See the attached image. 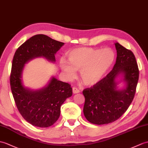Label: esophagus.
I'll return each instance as SVG.
<instances>
[{
	"label": "esophagus",
	"instance_id": "esophagus-1",
	"mask_svg": "<svg viewBox=\"0 0 148 148\" xmlns=\"http://www.w3.org/2000/svg\"><path fill=\"white\" fill-rule=\"evenodd\" d=\"M73 92L74 94H76V93H79V92H80V91L77 88L73 87Z\"/></svg>",
	"mask_w": 148,
	"mask_h": 148
}]
</instances>
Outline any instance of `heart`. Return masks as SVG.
Wrapping results in <instances>:
<instances>
[{"label": "heart", "mask_w": 148, "mask_h": 148, "mask_svg": "<svg viewBox=\"0 0 148 148\" xmlns=\"http://www.w3.org/2000/svg\"><path fill=\"white\" fill-rule=\"evenodd\" d=\"M68 61L62 58L59 62L66 77L72 80L80 69V78L86 86H93L100 81L112 67L115 54L110 48L103 49L79 47L67 53Z\"/></svg>", "instance_id": "heart-1"}]
</instances>
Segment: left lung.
Listing matches in <instances>:
<instances>
[{"label":"left lung","mask_w":148,"mask_h":148,"mask_svg":"<svg viewBox=\"0 0 148 148\" xmlns=\"http://www.w3.org/2000/svg\"><path fill=\"white\" fill-rule=\"evenodd\" d=\"M115 46L116 59L110 73L82 91L85 97L84 115L93 124H107L116 121L127 110L135 95L139 79L136 57L132 51L119 43ZM121 82L125 87L119 89L117 86Z\"/></svg>","instance_id":"1"}]
</instances>
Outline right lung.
Wrapping results in <instances>:
<instances>
[{"instance_id": "1", "label": "right lung", "mask_w": 148, "mask_h": 148, "mask_svg": "<svg viewBox=\"0 0 148 148\" xmlns=\"http://www.w3.org/2000/svg\"><path fill=\"white\" fill-rule=\"evenodd\" d=\"M64 45L47 35H36L22 44L14 56L10 76L12 93L19 113L34 126L52 125L59 118L61 105L73 95V88L53 76L39 90L25 87L22 78L25 65L38 57L55 62V55Z\"/></svg>"}]
</instances>
